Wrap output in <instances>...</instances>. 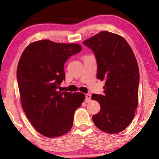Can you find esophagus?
Returning <instances> with one entry per match:
<instances>
[{
    "mask_svg": "<svg viewBox=\"0 0 159 159\" xmlns=\"http://www.w3.org/2000/svg\"><path fill=\"white\" fill-rule=\"evenodd\" d=\"M92 100L91 99V94L89 93H87L85 94V102H89L90 101Z\"/></svg>",
    "mask_w": 159,
    "mask_h": 159,
    "instance_id": "34e87169",
    "label": "esophagus"
}]
</instances>
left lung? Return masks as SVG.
Returning <instances> with one entry per match:
<instances>
[{"mask_svg":"<svg viewBox=\"0 0 159 159\" xmlns=\"http://www.w3.org/2000/svg\"><path fill=\"white\" fill-rule=\"evenodd\" d=\"M83 43L95 55L97 78L105 81L104 95L93 94L100 104L92 117L97 128L109 134L119 133L129 125L138 105L139 71L130 46L122 37L101 31Z\"/></svg>","mask_w":159,"mask_h":159,"instance_id":"left-lung-1","label":"left lung"}]
</instances>
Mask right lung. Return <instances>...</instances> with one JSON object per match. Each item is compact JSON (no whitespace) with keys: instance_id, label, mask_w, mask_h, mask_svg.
I'll return each mask as SVG.
<instances>
[{"instance_id":"1","label":"right lung","mask_w":159,"mask_h":159,"mask_svg":"<svg viewBox=\"0 0 159 159\" xmlns=\"http://www.w3.org/2000/svg\"><path fill=\"white\" fill-rule=\"evenodd\" d=\"M81 50L78 43L43 39L30 43L20 57L17 79L22 106L33 126L46 137L68 133L85 98L82 93L58 90L66 78L64 63Z\"/></svg>"}]
</instances>
